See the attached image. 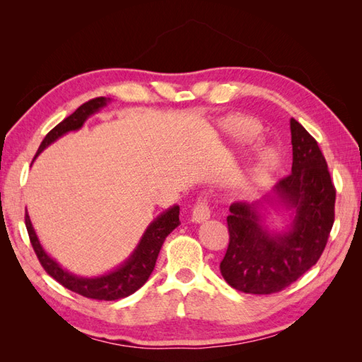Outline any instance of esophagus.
<instances>
[{
  "label": "esophagus",
  "mask_w": 362,
  "mask_h": 362,
  "mask_svg": "<svg viewBox=\"0 0 362 362\" xmlns=\"http://www.w3.org/2000/svg\"><path fill=\"white\" fill-rule=\"evenodd\" d=\"M211 211H210V206H208L205 199H199L198 202L194 204L193 210H192V221L194 223H201L204 221H206L208 217H210Z\"/></svg>",
  "instance_id": "esophagus-1"
}]
</instances>
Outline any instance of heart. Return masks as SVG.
<instances>
[{
  "mask_svg": "<svg viewBox=\"0 0 362 362\" xmlns=\"http://www.w3.org/2000/svg\"><path fill=\"white\" fill-rule=\"evenodd\" d=\"M228 129L231 131L233 136L235 137L237 141H240V144H254L259 134V128L254 122H250V120H233V122L228 124ZM275 154L269 149L261 151L257 156L254 166L238 180V192L243 194H250L257 192L270 178L272 172L275 170Z\"/></svg>",
  "mask_w": 362,
  "mask_h": 362,
  "instance_id": "1",
  "label": "heart"
}]
</instances>
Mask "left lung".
Returning a JSON list of instances; mask_svg holds the SVG:
<instances>
[{
  "mask_svg": "<svg viewBox=\"0 0 362 362\" xmlns=\"http://www.w3.org/2000/svg\"><path fill=\"white\" fill-rule=\"evenodd\" d=\"M290 129L291 172L262 201L229 206V245L221 273L238 291L272 294L288 287L319 261L334 225L335 187L326 160L298 120L290 119ZM267 206L293 211L284 232H272L264 223Z\"/></svg>",
  "mask_w": 362,
  "mask_h": 362,
  "instance_id": "left-lung-1",
  "label": "left lung"
}]
</instances>
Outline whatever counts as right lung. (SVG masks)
I'll list each match as a JSON object with an SVG mask.
<instances>
[{
  "instance_id": "obj_1",
  "label": "right lung",
  "mask_w": 362,
  "mask_h": 362,
  "mask_svg": "<svg viewBox=\"0 0 362 362\" xmlns=\"http://www.w3.org/2000/svg\"><path fill=\"white\" fill-rule=\"evenodd\" d=\"M107 103H110V98L107 100V98L101 96L80 105L71 116L62 120L57 127H54L45 136L36 152V157L43 149H47L51 144H54V141L60 139L62 136L69 133V131L80 129L86 120L92 115L100 112L103 107L107 105ZM180 223V206L173 205L168 208L166 211H163L149 223L146 231L141 235L139 245L133 250V254H131L122 264L117 266L112 272L104 273L101 276L86 278L74 275V273L63 269L56 259L47 254L45 249L42 247L39 242L35 228L31 225L28 213H25V226L30 235V242L33 249L36 252L42 267L45 269L49 276H52L59 284H62L63 287H66L74 293H78L84 296V298L96 300L122 299L129 294H133L144 286L156 267V261L164 240H166V237Z\"/></svg>"
}]
</instances>
